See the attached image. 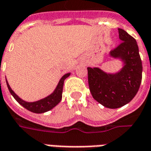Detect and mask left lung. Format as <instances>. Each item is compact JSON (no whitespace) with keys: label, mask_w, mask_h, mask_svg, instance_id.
<instances>
[{"label":"left lung","mask_w":151,"mask_h":151,"mask_svg":"<svg viewBox=\"0 0 151 151\" xmlns=\"http://www.w3.org/2000/svg\"><path fill=\"white\" fill-rule=\"evenodd\" d=\"M121 43L109 56L120 59L123 66L114 73L98 67H88V82L93 98L103 106L117 109L129 103L138 93L142 81V65L137 41L125 30L118 29Z\"/></svg>","instance_id":"1"}]
</instances>
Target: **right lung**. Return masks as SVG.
I'll list each match as a JSON object with an SVG mask.
<instances>
[{
  "instance_id": "obj_1",
  "label": "right lung",
  "mask_w": 151,
  "mask_h": 151,
  "mask_svg": "<svg viewBox=\"0 0 151 151\" xmlns=\"http://www.w3.org/2000/svg\"><path fill=\"white\" fill-rule=\"evenodd\" d=\"M70 75V73H65V75L61 77V78L60 79L56 89L51 94L45 97V98H42L41 100L33 101V102L25 101L21 98H19L18 96L13 92V90L11 89V87L9 86V85L8 83L7 80H6V83H7L8 89L9 90L10 93L13 95V98L16 99V101L20 105H22V106L24 107L25 109H27L28 110H29L31 112L36 113V114H42V113L47 112L49 110H52L53 107H55L61 101V98H62V90H63L64 81Z\"/></svg>"
}]
</instances>
